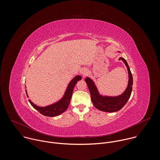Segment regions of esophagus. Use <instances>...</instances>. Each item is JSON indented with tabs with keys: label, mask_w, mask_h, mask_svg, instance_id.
<instances>
[{
	"label": "esophagus",
	"mask_w": 160,
	"mask_h": 160,
	"mask_svg": "<svg viewBox=\"0 0 160 160\" xmlns=\"http://www.w3.org/2000/svg\"><path fill=\"white\" fill-rule=\"evenodd\" d=\"M88 71L87 70V69H85V68L81 71V73H82V75L83 77L86 76V75L88 74Z\"/></svg>",
	"instance_id": "1"
}]
</instances>
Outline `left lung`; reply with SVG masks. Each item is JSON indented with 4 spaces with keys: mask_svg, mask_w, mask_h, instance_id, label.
Returning a JSON list of instances; mask_svg holds the SVG:
<instances>
[{
    "mask_svg": "<svg viewBox=\"0 0 160 160\" xmlns=\"http://www.w3.org/2000/svg\"><path fill=\"white\" fill-rule=\"evenodd\" d=\"M119 59L122 60L125 64L128 75L127 87L122 94L115 96L103 95L100 93L95 82L92 78L87 77L85 79L90 91L91 100L94 106L100 111L109 112L118 111L125 105L130 97L133 85L132 75L126 60L122 57Z\"/></svg>",
    "mask_w": 160,
    "mask_h": 160,
    "instance_id": "obj_1",
    "label": "left lung"
}]
</instances>
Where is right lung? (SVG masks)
<instances>
[{
	"label": "right lung",
	"mask_w": 160,
	"mask_h": 160,
	"mask_svg": "<svg viewBox=\"0 0 160 160\" xmlns=\"http://www.w3.org/2000/svg\"><path fill=\"white\" fill-rule=\"evenodd\" d=\"M81 80L82 77L80 75H77L73 78H72V80L69 82V83H68L62 98H61L60 99L51 104L45 106H39L34 104L30 99H29L28 101L31 105L38 112H40L42 115L51 117L59 116L63 112H64L68 109V106H69L73 94V88L77 83ZM25 88L27 87H25ZM26 94L27 97L28 98L27 89Z\"/></svg>",
	"instance_id": "right-lung-1"
}]
</instances>
